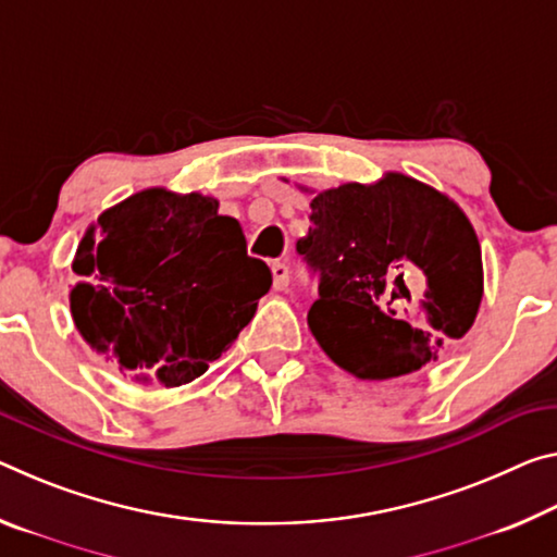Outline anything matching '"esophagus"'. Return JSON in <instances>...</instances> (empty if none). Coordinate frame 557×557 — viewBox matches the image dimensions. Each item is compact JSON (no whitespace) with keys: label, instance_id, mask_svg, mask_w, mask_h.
I'll list each match as a JSON object with an SVG mask.
<instances>
[{"label":"esophagus","instance_id":"1","mask_svg":"<svg viewBox=\"0 0 557 557\" xmlns=\"http://www.w3.org/2000/svg\"><path fill=\"white\" fill-rule=\"evenodd\" d=\"M272 270V285H275V289H287L289 285V268L285 262H272L270 264Z\"/></svg>","mask_w":557,"mask_h":557}]
</instances>
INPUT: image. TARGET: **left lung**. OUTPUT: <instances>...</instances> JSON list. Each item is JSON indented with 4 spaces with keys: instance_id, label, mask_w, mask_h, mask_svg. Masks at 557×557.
Instances as JSON below:
<instances>
[{
    "instance_id": "8db88e82",
    "label": "left lung",
    "mask_w": 557,
    "mask_h": 557,
    "mask_svg": "<svg viewBox=\"0 0 557 557\" xmlns=\"http://www.w3.org/2000/svg\"><path fill=\"white\" fill-rule=\"evenodd\" d=\"M297 252L320 277L310 330L359 379L419 372L471 330L481 245L456 202L401 173L312 198Z\"/></svg>"
}]
</instances>
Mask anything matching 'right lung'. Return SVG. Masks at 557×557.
Listing matches in <instances>:
<instances>
[{"instance_id":"obj_1","label":"right lung","mask_w":557,"mask_h":557,"mask_svg":"<svg viewBox=\"0 0 557 557\" xmlns=\"http://www.w3.org/2000/svg\"><path fill=\"white\" fill-rule=\"evenodd\" d=\"M69 302L82 337L136 382L188 384L252 320L272 285L243 227L200 193L148 188L78 243Z\"/></svg>"}]
</instances>
